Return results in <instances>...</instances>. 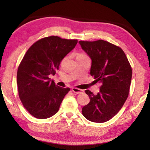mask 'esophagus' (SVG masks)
I'll return each instance as SVG.
<instances>
[{"label":"esophagus","mask_w":150,"mask_h":150,"mask_svg":"<svg viewBox=\"0 0 150 150\" xmlns=\"http://www.w3.org/2000/svg\"><path fill=\"white\" fill-rule=\"evenodd\" d=\"M71 90L73 92H74V93H77V94H81V93H82L84 92V90H80V89H78V88H72Z\"/></svg>","instance_id":"obj_1"}]
</instances>
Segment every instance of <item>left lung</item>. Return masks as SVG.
Wrapping results in <instances>:
<instances>
[{"label": "left lung", "mask_w": 150, "mask_h": 150, "mask_svg": "<svg viewBox=\"0 0 150 150\" xmlns=\"http://www.w3.org/2000/svg\"><path fill=\"white\" fill-rule=\"evenodd\" d=\"M79 43L91 60L90 74L101 84L97 95L85 92L90 98L82 113L88 120L104 122L119 112L128 98L132 70L120 47L103 40Z\"/></svg>", "instance_id": "obj_1"}]
</instances>
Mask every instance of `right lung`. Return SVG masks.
<instances>
[{
	"label": "right lung",
	"mask_w": 150,
	"mask_h": 150,
	"mask_svg": "<svg viewBox=\"0 0 150 150\" xmlns=\"http://www.w3.org/2000/svg\"><path fill=\"white\" fill-rule=\"evenodd\" d=\"M77 40L45 37L35 42L18 66L17 81L20 99L31 115L47 119L57 113L69 88L56 85L55 75L62 60L74 49Z\"/></svg>",
	"instance_id": "right-lung-1"
}]
</instances>
